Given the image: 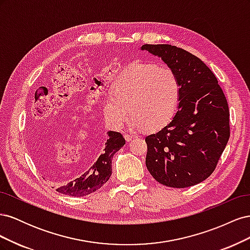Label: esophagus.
<instances>
[{"mask_svg": "<svg viewBox=\"0 0 250 250\" xmlns=\"http://www.w3.org/2000/svg\"><path fill=\"white\" fill-rule=\"evenodd\" d=\"M124 138H125V140H126L127 142H130V141L133 139V135L125 133V134H124Z\"/></svg>", "mask_w": 250, "mask_h": 250, "instance_id": "1", "label": "esophagus"}]
</instances>
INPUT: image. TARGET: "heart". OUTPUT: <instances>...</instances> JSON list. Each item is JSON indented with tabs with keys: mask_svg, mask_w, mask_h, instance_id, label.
I'll list each match as a JSON object with an SVG mask.
<instances>
[{
	"mask_svg": "<svg viewBox=\"0 0 250 250\" xmlns=\"http://www.w3.org/2000/svg\"><path fill=\"white\" fill-rule=\"evenodd\" d=\"M179 93L178 78L169 67L133 62L113 80L103 102L104 121L110 129L119 130L130 111L132 129L157 130L175 113Z\"/></svg>",
	"mask_w": 250,
	"mask_h": 250,
	"instance_id": "obj_1",
	"label": "heart"
}]
</instances>
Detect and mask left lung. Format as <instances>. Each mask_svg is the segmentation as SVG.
I'll list each match as a JSON object with an SVG mask.
<instances>
[{"label":"left lung","mask_w":250,"mask_h":250,"mask_svg":"<svg viewBox=\"0 0 250 250\" xmlns=\"http://www.w3.org/2000/svg\"><path fill=\"white\" fill-rule=\"evenodd\" d=\"M162 58L179 81L178 106L170 122L145 138L146 167L158 183L187 188L214 172L229 139V110L218 80L201 59L171 44H143Z\"/></svg>","instance_id":"obj_1"}]
</instances>
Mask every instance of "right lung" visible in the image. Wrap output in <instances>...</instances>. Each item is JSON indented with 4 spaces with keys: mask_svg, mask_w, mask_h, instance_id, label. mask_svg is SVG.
<instances>
[{
    "mask_svg": "<svg viewBox=\"0 0 250 250\" xmlns=\"http://www.w3.org/2000/svg\"><path fill=\"white\" fill-rule=\"evenodd\" d=\"M107 141L104 144L103 152L82 175L57 187L56 191L74 197H82L93 193L106 183L111 175L112 156L125 145V139L120 132L108 131ZM30 144L37 158L44 157L54 145V134L42 124H33L30 129Z\"/></svg>",
    "mask_w": 250,
    "mask_h": 250,
    "instance_id": "right-lung-1",
    "label": "right lung"
}]
</instances>
